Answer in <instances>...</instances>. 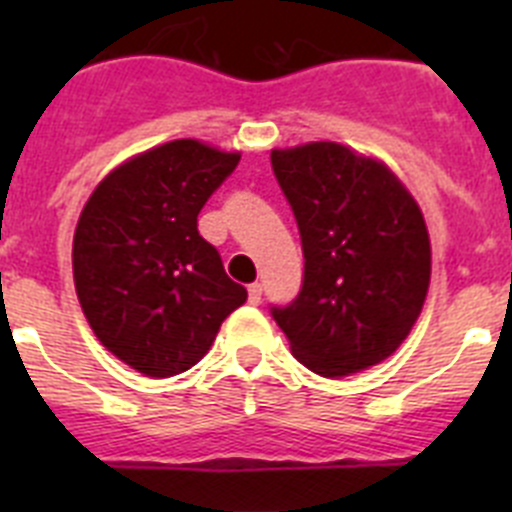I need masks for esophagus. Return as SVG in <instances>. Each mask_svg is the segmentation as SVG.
<instances>
[{
  "mask_svg": "<svg viewBox=\"0 0 512 512\" xmlns=\"http://www.w3.org/2000/svg\"><path fill=\"white\" fill-rule=\"evenodd\" d=\"M261 292H264V289H261V284L253 282L251 287H248V302H251V305H259V302H261Z\"/></svg>",
  "mask_w": 512,
  "mask_h": 512,
  "instance_id": "esophagus-1",
  "label": "esophagus"
}]
</instances>
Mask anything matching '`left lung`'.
<instances>
[{"label": "left lung", "instance_id": "8db88e82", "mask_svg": "<svg viewBox=\"0 0 512 512\" xmlns=\"http://www.w3.org/2000/svg\"><path fill=\"white\" fill-rule=\"evenodd\" d=\"M271 169L305 256L300 295L271 305V318L310 372L379 364L408 338L431 284L418 202L382 161L328 140L271 151Z\"/></svg>", "mask_w": 512, "mask_h": 512}]
</instances>
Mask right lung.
I'll return each mask as SVG.
<instances>
[{"label":"right lung","mask_w":512,"mask_h":512,"mask_svg":"<svg viewBox=\"0 0 512 512\" xmlns=\"http://www.w3.org/2000/svg\"><path fill=\"white\" fill-rule=\"evenodd\" d=\"M241 156L182 138L117 166L74 233L81 310L107 351L146 377L187 372L248 292L197 230Z\"/></svg>","instance_id":"1"}]
</instances>
